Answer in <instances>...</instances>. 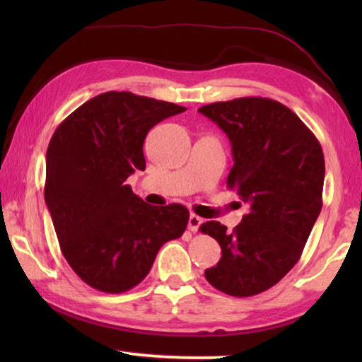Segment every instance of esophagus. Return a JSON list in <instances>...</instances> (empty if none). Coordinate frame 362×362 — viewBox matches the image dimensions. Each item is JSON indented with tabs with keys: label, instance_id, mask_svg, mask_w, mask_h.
I'll list each match as a JSON object with an SVG mask.
<instances>
[{
	"label": "esophagus",
	"instance_id": "obj_1",
	"mask_svg": "<svg viewBox=\"0 0 362 362\" xmlns=\"http://www.w3.org/2000/svg\"><path fill=\"white\" fill-rule=\"evenodd\" d=\"M203 222H204V220L196 216V214H189V217H188V230L196 233V231L199 230V226L203 225Z\"/></svg>",
	"mask_w": 362,
	"mask_h": 362
}]
</instances>
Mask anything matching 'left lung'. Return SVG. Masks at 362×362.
Instances as JSON below:
<instances>
[{
  "instance_id": "8db88e82",
  "label": "left lung",
  "mask_w": 362,
  "mask_h": 362,
  "mask_svg": "<svg viewBox=\"0 0 362 362\" xmlns=\"http://www.w3.org/2000/svg\"><path fill=\"white\" fill-rule=\"evenodd\" d=\"M198 112L230 139L235 163L226 187L250 206L233 231L216 220L199 226L222 247L204 276L228 296H257L279 283L302 255L322 207V148L276 100L241 97Z\"/></svg>"
}]
</instances>
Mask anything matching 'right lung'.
<instances>
[{"mask_svg": "<svg viewBox=\"0 0 362 362\" xmlns=\"http://www.w3.org/2000/svg\"><path fill=\"white\" fill-rule=\"evenodd\" d=\"M185 110L110 90L76 108L49 142L45 201L60 249L97 291L136 287L163 244L187 228L185 206H150L126 183L137 169L145 170L144 140L151 127Z\"/></svg>", "mask_w": 362, "mask_h": 362, "instance_id": "obj_1", "label": "right lung"}]
</instances>
